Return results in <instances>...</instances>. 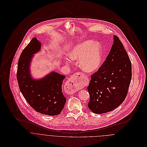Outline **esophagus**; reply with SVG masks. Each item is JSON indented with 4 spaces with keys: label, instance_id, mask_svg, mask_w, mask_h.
Wrapping results in <instances>:
<instances>
[{
    "label": "esophagus",
    "instance_id": "1",
    "mask_svg": "<svg viewBox=\"0 0 147 147\" xmlns=\"http://www.w3.org/2000/svg\"><path fill=\"white\" fill-rule=\"evenodd\" d=\"M83 76L82 73L78 72L74 74L68 79L66 85L67 87L71 89V92H75L79 88L83 85V82L81 80Z\"/></svg>",
    "mask_w": 147,
    "mask_h": 147
}]
</instances>
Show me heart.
<instances>
[{"label":"heart","mask_w":147,"mask_h":147,"mask_svg":"<svg viewBox=\"0 0 147 147\" xmlns=\"http://www.w3.org/2000/svg\"><path fill=\"white\" fill-rule=\"evenodd\" d=\"M69 57L75 61H80V67L88 73L97 71L103 58V50L100 44L88 40L75 46L70 51Z\"/></svg>","instance_id":"1"}]
</instances>
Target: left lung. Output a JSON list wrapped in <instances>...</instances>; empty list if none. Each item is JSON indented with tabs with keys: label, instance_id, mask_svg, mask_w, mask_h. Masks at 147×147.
I'll use <instances>...</instances> for the list:
<instances>
[{
	"label": "left lung",
	"instance_id": "left-lung-1",
	"mask_svg": "<svg viewBox=\"0 0 147 147\" xmlns=\"http://www.w3.org/2000/svg\"><path fill=\"white\" fill-rule=\"evenodd\" d=\"M114 42L106 59L91 76L87 87L89 109L95 114L111 111L126 98L132 78V67L127 53L119 38Z\"/></svg>",
	"mask_w": 147,
	"mask_h": 147
}]
</instances>
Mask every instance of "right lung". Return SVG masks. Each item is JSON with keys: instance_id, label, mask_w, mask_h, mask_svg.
Listing matches in <instances>:
<instances>
[{"instance_id": "obj_1", "label": "right lung", "mask_w": 147, "mask_h": 147, "mask_svg": "<svg viewBox=\"0 0 147 147\" xmlns=\"http://www.w3.org/2000/svg\"><path fill=\"white\" fill-rule=\"evenodd\" d=\"M41 43L36 37L22 51L20 57L17 79L23 96L36 111L53 116L61 114L66 102L62 85L65 76L51 71L39 79L30 73V64L34 54L41 50Z\"/></svg>"}]
</instances>
